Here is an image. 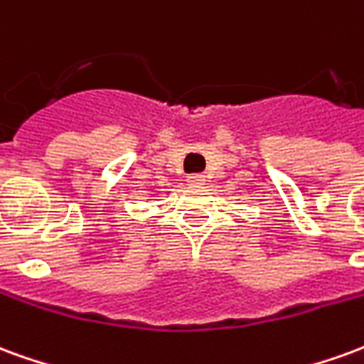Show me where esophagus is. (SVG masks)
<instances>
[{
    "mask_svg": "<svg viewBox=\"0 0 364 364\" xmlns=\"http://www.w3.org/2000/svg\"><path fill=\"white\" fill-rule=\"evenodd\" d=\"M187 179H189V183H193V185H198V183L205 181V175H203V173H195V175H189Z\"/></svg>",
    "mask_w": 364,
    "mask_h": 364,
    "instance_id": "1",
    "label": "esophagus"
}]
</instances>
